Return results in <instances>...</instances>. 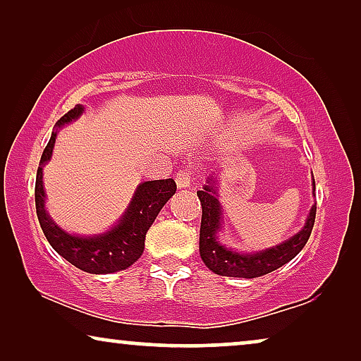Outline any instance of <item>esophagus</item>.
<instances>
[{
    "label": "esophagus",
    "instance_id": "1",
    "mask_svg": "<svg viewBox=\"0 0 361 361\" xmlns=\"http://www.w3.org/2000/svg\"><path fill=\"white\" fill-rule=\"evenodd\" d=\"M176 182L179 189H187V187L192 185V171L190 167H185V169H180L176 174Z\"/></svg>",
    "mask_w": 361,
    "mask_h": 361
}]
</instances>
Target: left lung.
<instances>
[{"mask_svg":"<svg viewBox=\"0 0 361 361\" xmlns=\"http://www.w3.org/2000/svg\"><path fill=\"white\" fill-rule=\"evenodd\" d=\"M315 185V184H314ZM214 187L205 185L204 190L197 192L202 205L200 224V256L207 268L215 274L230 276V278H259L288 263L304 248L310 233H312L317 205L310 209V214L304 228L284 243L261 253L241 255L226 250L216 241V230L220 228V204L214 197Z\"/></svg>","mask_w":361,"mask_h":361,"instance_id":"left-lung-1","label":"left lung"}]
</instances>
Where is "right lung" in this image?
<instances>
[{"label":"right lung","instance_id":"obj_1","mask_svg":"<svg viewBox=\"0 0 361 361\" xmlns=\"http://www.w3.org/2000/svg\"><path fill=\"white\" fill-rule=\"evenodd\" d=\"M82 110L83 108L80 105L72 108L57 121V128L75 120ZM56 136L57 131H54L42 152L41 167L37 169L36 177V190H34L37 219L47 241L68 263L85 273L108 274L130 268L142 255L146 233L152 221L156 220L166 202L176 194L177 185L174 179L149 180L137 187L125 216L105 235L87 236V238L68 235L54 224L44 209V197L46 195H44L42 187V164L51 159Z\"/></svg>","mask_w":361,"mask_h":361}]
</instances>
